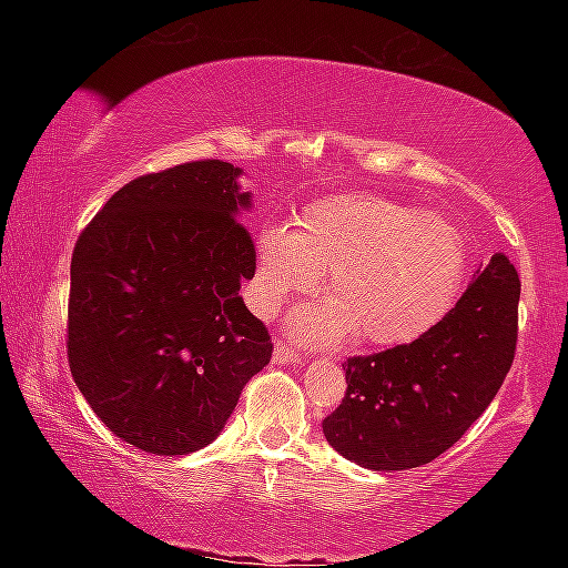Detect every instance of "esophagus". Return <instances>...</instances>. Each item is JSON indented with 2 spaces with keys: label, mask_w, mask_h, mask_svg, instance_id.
Instances as JSON below:
<instances>
[{
  "label": "esophagus",
  "mask_w": 568,
  "mask_h": 568,
  "mask_svg": "<svg viewBox=\"0 0 568 568\" xmlns=\"http://www.w3.org/2000/svg\"><path fill=\"white\" fill-rule=\"evenodd\" d=\"M273 363L275 365H303V358L287 348L283 341H277L275 348H273Z\"/></svg>",
  "instance_id": "obj_1"
}]
</instances>
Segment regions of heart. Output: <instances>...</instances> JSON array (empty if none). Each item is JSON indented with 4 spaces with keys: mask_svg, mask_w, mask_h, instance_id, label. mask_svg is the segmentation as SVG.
<instances>
[{
    "mask_svg": "<svg viewBox=\"0 0 568 568\" xmlns=\"http://www.w3.org/2000/svg\"><path fill=\"white\" fill-rule=\"evenodd\" d=\"M466 245L450 220L381 195H333L307 205L295 227L267 225L255 237L250 305L271 315L285 297L321 287L287 318L303 343H335L353 331L363 345H406L454 305L466 275Z\"/></svg>",
    "mask_w": 568,
    "mask_h": 568,
    "instance_id": "1",
    "label": "heart"
}]
</instances>
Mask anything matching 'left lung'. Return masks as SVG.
Listing matches in <instances>:
<instances>
[{"label": "left lung", "mask_w": 568, "mask_h": 568, "mask_svg": "<svg viewBox=\"0 0 568 568\" xmlns=\"http://www.w3.org/2000/svg\"><path fill=\"white\" fill-rule=\"evenodd\" d=\"M518 295L516 267L498 253L428 333L351 358L345 398L323 420L325 440L353 464L388 474L438 458L488 408L511 368Z\"/></svg>", "instance_id": "1"}]
</instances>
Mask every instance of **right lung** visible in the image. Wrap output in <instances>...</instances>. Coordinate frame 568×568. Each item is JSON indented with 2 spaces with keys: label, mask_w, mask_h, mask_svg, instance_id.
I'll return each mask as SVG.
<instances>
[{
  "label": "right lung",
  "mask_w": 568,
  "mask_h": 568,
  "mask_svg": "<svg viewBox=\"0 0 568 568\" xmlns=\"http://www.w3.org/2000/svg\"><path fill=\"white\" fill-rule=\"evenodd\" d=\"M240 175L200 160L132 180L74 245L72 378L104 426L145 454L213 444L271 363V335L240 295L255 271Z\"/></svg>",
  "instance_id": "right-lung-1"
}]
</instances>
